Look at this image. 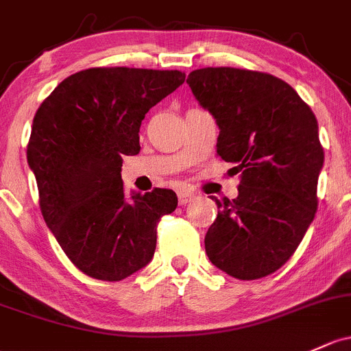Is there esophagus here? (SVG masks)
<instances>
[{"instance_id": "34e87169", "label": "esophagus", "mask_w": 351, "mask_h": 351, "mask_svg": "<svg viewBox=\"0 0 351 351\" xmlns=\"http://www.w3.org/2000/svg\"><path fill=\"white\" fill-rule=\"evenodd\" d=\"M177 195H179V204L180 206H186L187 202H191L192 199L195 197V194L192 191H187V189H182L177 192Z\"/></svg>"}]
</instances>
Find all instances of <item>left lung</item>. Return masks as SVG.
I'll return each instance as SVG.
<instances>
[{
  "label": "left lung",
  "instance_id": "1",
  "mask_svg": "<svg viewBox=\"0 0 351 351\" xmlns=\"http://www.w3.org/2000/svg\"><path fill=\"white\" fill-rule=\"evenodd\" d=\"M187 84L216 119L217 156L241 174L237 197L216 199L206 252L229 276L265 278L291 258L315 219L325 160L316 117L291 85L263 71L207 66Z\"/></svg>",
  "mask_w": 351,
  "mask_h": 351
}]
</instances>
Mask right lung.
I'll use <instances>...</instances> for the list:
<instances>
[{"instance_id":"obj_1","label":"right lung","mask_w":351,"mask_h":351,"mask_svg":"<svg viewBox=\"0 0 351 351\" xmlns=\"http://www.w3.org/2000/svg\"><path fill=\"white\" fill-rule=\"evenodd\" d=\"M184 80L179 70H82L65 78L36 110L26 157L41 214L86 276L125 280L152 259L157 224L174 213L177 195L156 187L125 197L122 156L141 152L145 114Z\"/></svg>"}]
</instances>
